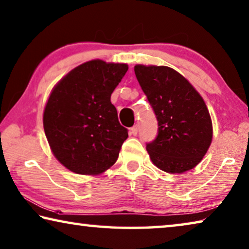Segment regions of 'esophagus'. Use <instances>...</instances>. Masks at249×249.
Wrapping results in <instances>:
<instances>
[{"label":"esophagus","instance_id":"1","mask_svg":"<svg viewBox=\"0 0 249 249\" xmlns=\"http://www.w3.org/2000/svg\"><path fill=\"white\" fill-rule=\"evenodd\" d=\"M131 133L133 134V135H137V133H139V126L134 125L133 127L131 128Z\"/></svg>","mask_w":249,"mask_h":249}]
</instances>
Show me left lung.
Masks as SVG:
<instances>
[{
  "label": "left lung",
  "mask_w": 249,
  "mask_h": 249,
  "mask_svg": "<svg viewBox=\"0 0 249 249\" xmlns=\"http://www.w3.org/2000/svg\"><path fill=\"white\" fill-rule=\"evenodd\" d=\"M134 71L159 124L155 140L146 144L154 165L172 174L195 167L213 137L202 96L183 75L167 66L136 65Z\"/></svg>",
  "instance_id": "8db88e82"
}]
</instances>
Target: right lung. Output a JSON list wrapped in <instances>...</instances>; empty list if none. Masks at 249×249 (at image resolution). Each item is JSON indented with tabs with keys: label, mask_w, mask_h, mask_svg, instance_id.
<instances>
[{
	"label": "right lung",
	"mask_w": 249,
	"mask_h": 249,
	"mask_svg": "<svg viewBox=\"0 0 249 249\" xmlns=\"http://www.w3.org/2000/svg\"><path fill=\"white\" fill-rule=\"evenodd\" d=\"M120 63L94 60L62 78L47 101L43 125L51 149L76 174L97 175L118 159L128 131L110 95L127 72Z\"/></svg>",
	"instance_id": "right-lung-1"
}]
</instances>
